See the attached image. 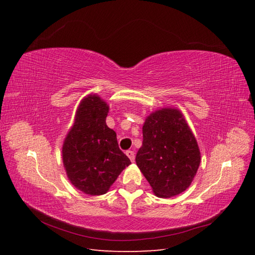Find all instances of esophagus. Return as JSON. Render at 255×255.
Masks as SVG:
<instances>
[{
    "instance_id": "obj_1",
    "label": "esophagus",
    "mask_w": 255,
    "mask_h": 255,
    "mask_svg": "<svg viewBox=\"0 0 255 255\" xmlns=\"http://www.w3.org/2000/svg\"><path fill=\"white\" fill-rule=\"evenodd\" d=\"M127 155H128V157L129 158V160L130 161H132V163H133V161L135 160V152L134 151H130V150H128V151H127Z\"/></svg>"
}]
</instances>
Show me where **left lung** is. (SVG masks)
<instances>
[{
    "instance_id": "8db88e82",
    "label": "left lung",
    "mask_w": 255,
    "mask_h": 255,
    "mask_svg": "<svg viewBox=\"0 0 255 255\" xmlns=\"http://www.w3.org/2000/svg\"><path fill=\"white\" fill-rule=\"evenodd\" d=\"M200 161L197 139L180 110L164 107L145 118L136 165L156 197L171 198L186 190Z\"/></svg>"
}]
</instances>
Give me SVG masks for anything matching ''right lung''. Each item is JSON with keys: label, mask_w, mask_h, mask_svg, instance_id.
<instances>
[{"label": "right lung", "mask_w": 255, "mask_h": 255, "mask_svg": "<svg viewBox=\"0 0 255 255\" xmlns=\"http://www.w3.org/2000/svg\"><path fill=\"white\" fill-rule=\"evenodd\" d=\"M110 106L97 94L85 97L63 144V163L69 181L89 196L104 195L130 164L106 126Z\"/></svg>", "instance_id": "1"}]
</instances>
